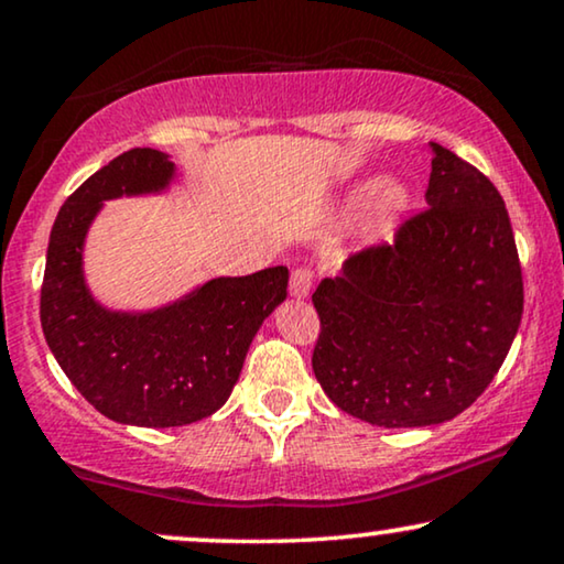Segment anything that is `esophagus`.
<instances>
[{
	"mask_svg": "<svg viewBox=\"0 0 564 564\" xmlns=\"http://www.w3.org/2000/svg\"><path fill=\"white\" fill-rule=\"evenodd\" d=\"M313 282H315V272L311 267H297L292 269V276H290V295L292 297H307V292L313 290Z\"/></svg>",
	"mask_w": 564,
	"mask_h": 564,
	"instance_id": "1",
	"label": "esophagus"
}]
</instances>
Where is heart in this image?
Returning a JSON list of instances; mask_svg holds the SVG:
<instances>
[{"instance_id":"b5f03b06","label":"heart","mask_w":564,"mask_h":564,"mask_svg":"<svg viewBox=\"0 0 564 564\" xmlns=\"http://www.w3.org/2000/svg\"><path fill=\"white\" fill-rule=\"evenodd\" d=\"M378 195L375 196L373 192ZM375 197V223L377 228H390L400 213L405 210L408 205V189L400 182H384L380 189H377L375 182H367L365 187L354 192V205L367 203V199Z\"/></svg>"}]
</instances>
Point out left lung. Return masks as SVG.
I'll use <instances>...</instances> for the list:
<instances>
[{
	"label": "left lung",
	"instance_id": "obj_1",
	"mask_svg": "<svg viewBox=\"0 0 564 564\" xmlns=\"http://www.w3.org/2000/svg\"><path fill=\"white\" fill-rule=\"evenodd\" d=\"M431 149L426 210L313 292V372L344 413L372 426H434L473 405L523 313L503 197L480 169L444 145Z\"/></svg>",
	"mask_w": 564,
	"mask_h": 564
}]
</instances>
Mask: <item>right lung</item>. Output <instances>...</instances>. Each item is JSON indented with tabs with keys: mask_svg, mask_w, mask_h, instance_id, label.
<instances>
[{
	"mask_svg": "<svg viewBox=\"0 0 564 564\" xmlns=\"http://www.w3.org/2000/svg\"><path fill=\"white\" fill-rule=\"evenodd\" d=\"M166 153L130 149L61 205L41 288V326L74 388L118 423L187 426L226 403L246 351L269 313L288 297V267L218 276L153 313H112L91 300L82 243L102 199L164 189Z\"/></svg>",
	"mask_w": 564,
	"mask_h": 564,
	"instance_id": "right-lung-1",
	"label": "right lung"
}]
</instances>
